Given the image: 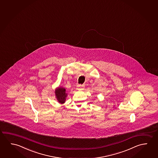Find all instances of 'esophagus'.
Masks as SVG:
<instances>
[{"mask_svg": "<svg viewBox=\"0 0 158 158\" xmlns=\"http://www.w3.org/2000/svg\"><path fill=\"white\" fill-rule=\"evenodd\" d=\"M78 87H80V88H84V86L85 85H78Z\"/></svg>", "mask_w": 158, "mask_h": 158, "instance_id": "34e87169", "label": "esophagus"}]
</instances>
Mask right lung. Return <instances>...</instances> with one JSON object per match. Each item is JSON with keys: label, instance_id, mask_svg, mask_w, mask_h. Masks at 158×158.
I'll return each mask as SVG.
<instances>
[{"label": "right lung", "instance_id": "add662e5", "mask_svg": "<svg viewBox=\"0 0 158 158\" xmlns=\"http://www.w3.org/2000/svg\"><path fill=\"white\" fill-rule=\"evenodd\" d=\"M55 94L56 95V98L58 102L60 104L64 103L65 98L67 97V94L65 93V89L64 88H58L56 90Z\"/></svg>", "mask_w": 158, "mask_h": 158}]
</instances>
